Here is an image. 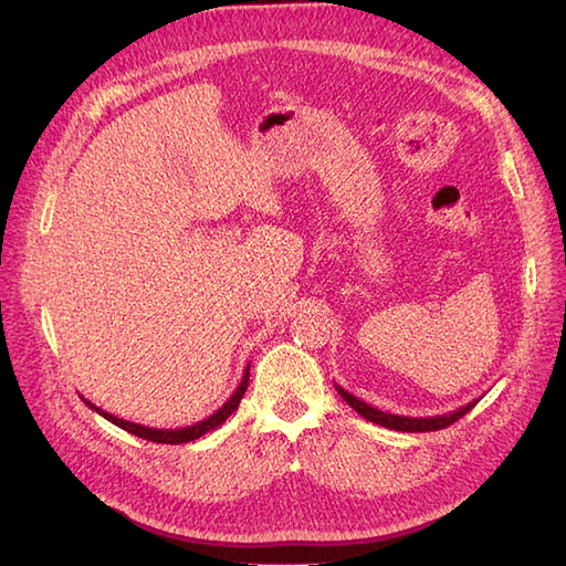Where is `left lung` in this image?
<instances>
[{"mask_svg":"<svg viewBox=\"0 0 566 566\" xmlns=\"http://www.w3.org/2000/svg\"><path fill=\"white\" fill-rule=\"evenodd\" d=\"M336 391H338V396L343 398V401H346L357 412V416H363L369 422L381 424V427H389V430H398V432H434V430H444V427H449V424L457 422L459 418H463L465 412L478 403V401H471V403H465V406H461L457 410L444 412V416L408 418V416H394V412H384L379 408H371L369 403L360 401V398L353 396L350 391L340 389L338 384H336Z\"/></svg>","mask_w":566,"mask_h":566,"instance_id":"left-lung-1","label":"left lung"}]
</instances>
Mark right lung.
<instances>
[{
	"label": "right lung",
	"mask_w": 566,
	"mask_h": 566,
	"mask_svg": "<svg viewBox=\"0 0 566 566\" xmlns=\"http://www.w3.org/2000/svg\"><path fill=\"white\" fill-rule=\"evenodd\" d=\"M247 387H250V367L244 369V377L240 381V387L235 389V394H232L228 401L213 412V416H209V418L201 420V422L189 424V427H177V430H156V427H146V424H136V422H129V420H122V418L109 416V412H105L103 408L93 406L91 401H86V398H84V401H86V406L91 410H95V412H98V416H103L105 420H109L113 424L122 427V430H127L129 434L148 439V442H156V444H185V442H195V439H199L206 432H211V430H216V427L223 424L232 416V412L238 410Z\"/></svg>",
	"instance_id": "add662e5"
}]
</instances>
